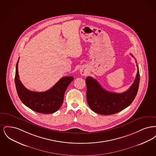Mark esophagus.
<instances>
[{
    "mask_svg": "<svg viewBox=\"0 0 156 156\" xmlns=\"http://www.w3.org/2000/svg\"><path fill=\"white\" fill-rule=\"evenodd\" d=\"M80 73L82 75H87V71L85 69H80Z\"/></svg>",
    "mask_w": 156,
    "mask_h": 156,
    "instance_id": "34e87169",
    "label": "esophagus"
}]
</instances>
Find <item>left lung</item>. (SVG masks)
<instances>
[{
    "mask_svg": "<svg viewBox=\"0 0 156 156\" xmlns=\"http://www.w3.org/2000/svg\"><path fill=\"white\" fill-rule=\"evenodd\" d=\"M132 56L134 57L133 55ZM137 68V73L133 84L128 90L120 94L104 89L96 80L88 76L85 80L87 99L90 109L97 113L109 115L128 107L133 101L139 87L140 74L138 66Z\"/></svg>",
    "mask_w": 156,
    "mask_h": 156,
    "instance_id": "left-lung-1",
    "label": "left lung"
}]
</instances>
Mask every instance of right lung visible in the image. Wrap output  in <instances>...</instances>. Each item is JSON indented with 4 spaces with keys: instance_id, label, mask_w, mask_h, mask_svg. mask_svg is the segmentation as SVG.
Returning <instances> with one entry per match:
<instances>
[{
    "instance_id": "1",
    "label": "right lung",
    "mask_w": 156,
    "mask_h": 156,
    "mask_svg": "<svg viewBox=\"0 0 156 156\" xmlns=\"http://www.w3.org/2000/svg\"><path fill=\"white\" fill-rule=\"evenodd\" d=\"M18 63L16 64L15 85L20 99L31 110L40 113H52L58 111L64 101V94L70 83L74 80L73 76L61 78L51 89L37 92L26 88L19 80Z\"/></svg>"
}]
</instances>
